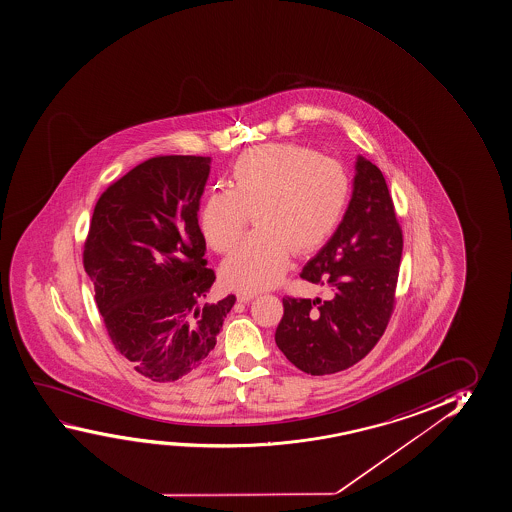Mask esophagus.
<instances>
[{
	"label": "esophagus",
	"mask_w": 512,
	"mask_h": 512,
	"mask_svg": "<svg viewBox=\"0 0 512 512\" xmlns=\"http://www.w3.org/2000/svg\"><path fill=\"white\" fill-rule=\"evenodd\" d=\"M256 291L240 290L237 291L238 302H251L252 298L256 297Z\"/></svg>",
	"instance_id": "obj_1"
}]
</instances>
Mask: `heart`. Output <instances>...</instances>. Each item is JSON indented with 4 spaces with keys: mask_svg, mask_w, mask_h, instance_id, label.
Returning a JSON list of instances; mask_svg holds the SVG:
<instances>
[{
    "mask_svg": "<svg viewBox=\"0 0 512 512\" xmlns=\"http://www.w3.org/2000/svg\"><path fill=\"white\" fill-rule=\"evenodd\" d=\"M348 191L343 166L307 146L270 143L244 153L229 192L210 199L199 222L206 244L229 252L254 217L258 233L224 261L222 283L247 291L277 283L293 247L309 251L332 235Z\"/></svg>",
    "mask_w": 512,
    "mask_h": 512,
    "instance_id": "1",
    "label": "heart"
}]
</instances>
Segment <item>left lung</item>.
<instances>
[{
    "mask_svg": "<svg viewBox=\"0 0 512 512\" xmlns=\"http://www.w3.org/2000/svg\"><path fill=\"white\" fill-rule=\"evenodd\" d=\"M355 169L343 221L300 274L332 297H284L283 320L275 330L286 359L314 376L339 373L364 359L396 304L403 231L382 171L362 155Z\"/></svg>",
    "mask_w": 512,
    "mask_h": 512,
    "instance_id": "8db88e82",
    "label": "left lung"
}]
</instances>
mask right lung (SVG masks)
Segmentation results:
<instances>
[{"label": "right lung", "instance_id": "1", "mask_svg": "<svg viewBox=\"0 0 512 512\" xmlns=\"http://www.w3.org/2000/svg\"><path fill=\"white\" fill-rule=\"evenodd\" d=\"M208 173L210 157L141 162L102 192L84 242L107 334L152 382H175L201 366L237 300L205 304L215 281L198 224Z\"/></svg>", "mask_w": 512, "mask_h": 512}]
</instances>
